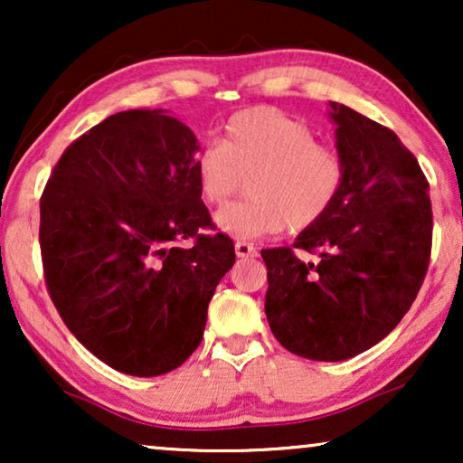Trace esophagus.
Returning a JSON list of instances; mask_svg holds the SVG:
<instances>
[{
	"label": "esophagus",
	"instance_id": "34e87169",
	"mask_svg": "<svg viewBox=\"0 0 463 463\" xmlns=\"http://www.w3.org/2000/svg\"><path fill=\"white\" fill-rule=\"evenodd\" d=\"M236 255L242 259L257 257V249L250 242H236Z\"/></svg>",
	"mask_w": 463,
	"mask_h": 463
}]
</instances>
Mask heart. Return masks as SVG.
<instances>
[{
    "mask_svg": "<svg viewBox=\"0 0 463 463\" xmlns=\"http://www.w3.org/2000/svg\"><path fill=\"white\" fill-rule=\"evenodd\" d=\"M345 157L316 141L301 119L274 107H250L225 124L223 141H206L195 154L200 194L213 206L242 189V202L221 208L217 225L236 238L290 233L314 227L331 211L345 185Z\"/></svg>",
    "mask_w": 463,
    "mask_h": 463,
    "instance_id": "heart-1",
    "label": "heart"
}]
</instances>
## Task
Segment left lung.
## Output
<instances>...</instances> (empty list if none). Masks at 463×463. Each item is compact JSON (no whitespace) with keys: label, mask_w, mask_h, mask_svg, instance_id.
<instances>
[{"label":"left lung","mask_w":463,"mask_h":463,"mask_svg":"<svg viewBox=\"0 0 463 463\" xmlns=\"http://www.w3.org/2000/svg\"><path fill=\"white\" fill-rule=\"evenodd\" d=\"M345 185L293 246L265 249V316L288 352L337 363L392 333L420 293L432 252L430 183L394 132L331 103ZM316 254L303 262L296 250Z\"/></svg>","instance_id":"1"}]
</instances>
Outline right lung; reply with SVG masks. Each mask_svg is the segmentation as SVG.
I'll return each instance as SVG.
<instances>
[{"mask_svg": "<svg viewBox=\"0 0 463 463\" xmlns=\"http://www.w3.org/2000/svg\"><path fill=\"white\" fill-rule=\"evenodd\" d=\"M198 149L162 109L119 111L75 138L43 187L50 299L75 339L126 375H164L192 356L236 261L202 202Z\"/></svg>", "mask_w": 463, "mask_h": 463, "instance_id": "1", "label": "right lung"}]
</instances>
